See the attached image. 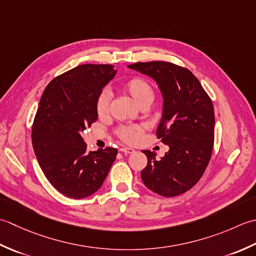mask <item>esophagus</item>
I'll return each mask as SVG.
<instances>
[{"mask_svg": "<svg viewBox=\"0 0 256 256\" xmlns=\"http://www.w3.org/2000/svg\"><path fill=\"white\" fill-rule=\"evenodd\" d=\"M122 151V152H124V154H134V149H132V148H130V147H122V148H120L119 149Z\"/></svg>", "mask_w": 256, "mask_h": 256, "instance_id": "obj_1", "label": "esophagus"}]
</instances>
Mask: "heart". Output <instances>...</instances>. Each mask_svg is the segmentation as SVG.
Returning a JSON list of instances; mask_svg holds the SVG:
<instances>
[{"label":"heart","instance_id":"1","mask_svg":"<svg viewBox=\"0 0 256 256\" xmlns=\"http://www.w3.org/2000/svg\"><path fill=\"white\" fill-rule=\"evenodd\" d=\"M122 90L124 94L132 97L140 107L150 105L154 98L152 85L142 77L130 78L122 85ZM109 108H110V95L107 90H102V92H99V95L96 98V112L98 117H107L109 114ZM142 126L127 124V126H122L120 128H118L117 136L124 142L134 144L142 137Z\"/></svg>","mask_w":256,"mask_h":256}]
</instances>
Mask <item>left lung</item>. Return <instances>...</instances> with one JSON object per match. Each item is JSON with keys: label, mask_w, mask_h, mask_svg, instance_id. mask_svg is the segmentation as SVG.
<instances>
[{"label": "left lung", "mask_w": 256, "mask_h": 256, "mask_svg": "<svg viewBox=\"0 0 256 256\" xmlns=\"http://www.w3.org/2000/svg\"><path fill=\"white\" fill-rule=\"evenodd\" d=\"M129 68L154 78L164 97L157 137L169 151L160 160L144 150L147 166L144 184L162 196L184 194L196 184L210 161L214 144V110L211 98L192 72L168 62H134Z\"/></svg>", "instance_id": "1"}]
</instances>
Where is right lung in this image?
<instances>
[{
    "instance_id": "obj_1",
    "label": "right lung",
    "mask_w": 256,
    "mask_h": 256,
    "mask_svg": "<svg viewBox=\"0 0 256 256\" xmlns=\"http://www.w3.org/2000/svg\"><path fill=\"white\" fill-rule=\"evenodd\" d=\"M114 75L112 65H80L54 78L40 97L32 127L34 152L50 184L72 199L95 194L116 159V148L87 151L82 137L97 120L96 98Z\"/></svg>"
}]
</instances>
